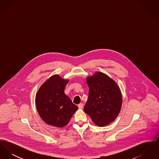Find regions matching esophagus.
Masks as SVG:
<instances>
[{
    "label": "esophagus",
    "mask_w": 159,
    "mask_h": 159,
    "mask_svg": "<svg viewBox=\"0 0 159 159\" xmlns=\"http://www.w3.org/2000/svg\"><path fill=\"white\" fill-rule=\"evenodd\" d=\"M83 104L82 103H80L78 104V107L79 109H82L83 108Z\"/></svg>",
    "instance_id": "1"
}]
</instances>
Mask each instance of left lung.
Listing matches in <instances>:
<instances>
[{
	"label": "left lung",
	"mask_w": 159,
	"mask_h": 159,
	"mask_svg": "<svg viewBox=\"0 0 159 159\" xmlns=\"http://www.w3.org/2000/svg\"><path fill=\"white\" fill-rule=\"evenodd\" d=\"M89 87L88 99L84 107L95 124L104 126L113 121L121 109V92L115 82L104 75L97 72L86 79Z\"/></svg>",
	"instance_id": "obj_1"
}]
</instances>
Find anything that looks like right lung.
Wrapping results in <instances>:
<instances>
[{
    "label": "right lung",
    "instance_id": "obj_1",
    "mask_svg": "<svg viewBox=\"0 0 159 159\" xmlns=\"http://www.w3.org/2000/svg\"><path fill=\"white\" fill-rule=\"evenodd\" d=\"M68 80L58 75L50 77L40 88L36 96V106L42 119L58 128L67 125L78 109L64 93Z\"/></svg>",
    "mask_w": 159,
    "mask_h": 159
}]
</instances>
